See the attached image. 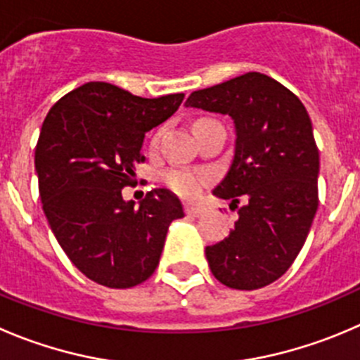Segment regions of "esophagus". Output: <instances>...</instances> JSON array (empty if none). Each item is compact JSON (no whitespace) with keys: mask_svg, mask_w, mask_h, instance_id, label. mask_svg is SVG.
Returning <instances> with one entry per match:
<instances>
[{"mask_svg":"<svg viewBox=\"0 0 360 360\" xmlns=\"http://www.w3.org/2000/svg\"><path fill=\"white\" fill-rule=\"evenodd\" d=\"M186 212L187 215H193V217H200V215L205 214V208L203 207H198V205H186Z\"/></svg>","mask_w":360,"mask_h":360,"instance_id":"obj_1","label":"esophagus"}]
</instances>
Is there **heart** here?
I'll return each mask as SVG.
<instances>
[{
  "label": "heart",
  "mask_w": 360,
  "mask_h": 360,
  "mask_svg": "<svg viewBox=\"0 0 360 360\" xmlns=\"http://www.w3.org/2000/svg\"><path fill=\"white\" fill-rule=\"evenodd\" d=\"M155 141L157 138L153 139V143ZM164 180L169 186V189H173L180 196H196L201 191V187L205 186V182H207V176L203 173H200V171L173 169L169 173H166Z\"/></svg>",
  "instance_id": "obj_1"
}]
</instances>
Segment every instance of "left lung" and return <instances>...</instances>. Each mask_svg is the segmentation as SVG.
<instances>
[{
  "label": "left lung",
  "mask_w": 360,
  "mask_h": 360,
  "mask_svg": "<svg viewBox=\"0 0 360 360\" xmlns=\"http://www.w3.org/2000/svg\"><path fill=\"white\" fill-rule=\"evenodd\" d=\"M186 108L231 116L235 152L212 193L231 200L238 219L224 240L207 245L215 279L258 290L295 262L318 208L320 155L309 115L295 94L259 72L193 91Z\"/></svg>",
  "instance_id": "8db88e82"
}]
</instances>
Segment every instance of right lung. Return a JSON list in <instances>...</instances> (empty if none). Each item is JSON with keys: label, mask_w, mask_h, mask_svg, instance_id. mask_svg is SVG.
Here are the masks:
<instances>
[{"label": "right lung", "mask_w": 360, "mask_h": 360, "mask_svg": "<svg viewBox=\"0 0 360 360\" xmlns=\"http://www.w3.org/2000/svg\"><path fill=\"white\" fill-rule=\"evenodd\" d=\"M184 94L143 98L91 81L47 112L35 148L44 214L58 244L88 279L131 288L159 265L167 228L184 217L180 200L153 189L139 205L125 201L143 139L182 104Z\"/></svg>", "instance_id": "1"}]
</instances>
